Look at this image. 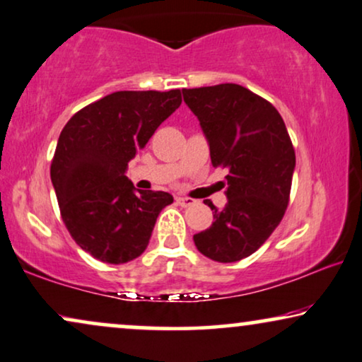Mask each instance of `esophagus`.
<instances>
[{"mask_svg": "<svg viewBox=\"0 0 362 362\" xmlns=\"http://www.w3.org/2000/svg\"><path fill=\"white\" fill-rule=\"evenodd\" d=\"M175 200H177V204L180 205V206H192V205L197 204V200L189 199V197H177Z\"/></svg>", "mask_w": 362, "mask_h": 362, "instance_id": "1", "label": "esophagus"}]
</instances>
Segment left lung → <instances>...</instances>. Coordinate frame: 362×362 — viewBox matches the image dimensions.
Returning <instances> with one entry per match:
<instances>
[{"mask_svg":"<svg viewBox=\"0 0 362 362\" xmlns=\"http://www.w3.org/2000/svg\"><path fill=\"white\" fill-rule=\"evenodd\" d=\"M184 100L200 120L211 165L228 168L223 210L210 228L194 235L210 259L231 263L257 252L279 225L290 202L295 148L272 103L238 84L184 89Z\"/></svg>","mask_w":362,"mask_h":362,"instance_id":"1","label":"left lung"}]
</instances>
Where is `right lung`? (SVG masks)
Masks as SVG:
<instances>
[{"label":"right lung","instance_id":"add662e5","mask_svg":"<svg viewBox=\"0 0 362 362\" xmlns=\"http://www.w3.org/2000/svg\"><path fill=\"white\" fill-rule=\"evenodd\" d=\"M182 104L180 89L117 90L86 105L62 129L51 162L61 218L95 259L127 263L146 252L167 192H139L125 168Z\"/></svg>","mask_w":362,"mask_h":362}]
</instances>
